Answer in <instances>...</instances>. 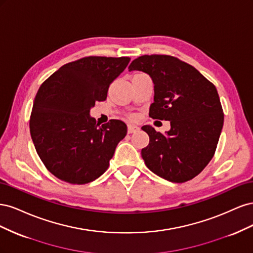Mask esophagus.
Returning <instances> with one entry per match:
<instances>
[{"label": "esophagus", "instance_id": "obj_1", "mask_svg": "<svg viewBox=\"0 0 253 253\" xmlns=\"http://www.w3.org/2000/svg\"><path fill=\"white\" fill-rule=\"evenodd\" d=\"M139 129V127L137 126H133V125H128L127 126V133L128 134H132V133H135Z\"/></svg>", "mask_w": 253, "mask_h": 253}]
</instances>
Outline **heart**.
Here are the masks:
<instances>
[{
    "label": "heart",
    "mask_w": 253,
    "mask_h": 253,
    "mask_svg": "<svg viewBox=\"0 0 253 253\" xmlns=\"http://www.w3.org/2000/svg\"><path fill=\"white\" fill-rule=\"evenodd\" d=\"M139 74H142V73H139ZM131 118L133 119V118H134V116H131Z\"/></svg>",
    "instance_id": "heart-1"
}]
</instances>
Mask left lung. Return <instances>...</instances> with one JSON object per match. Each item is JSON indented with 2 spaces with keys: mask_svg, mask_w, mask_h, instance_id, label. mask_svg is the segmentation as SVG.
<instances>
[{
  "mask_svg": "<svg viewBox=\"0 0 253 253\" xmlns=\"http://www.w3.org/2000/svg\"><path fill=\"white\" fill-rule=\"evenodd\" d=\"M128 71L151 76L154 102L149 116L171 124L167 135L151 126L141 127L150 137L141 150L145 166L172 182L194 178L214 156L224 125L216 87L195 67L169 55L140 56Z\"/></svg>",
  "mask_w": 253,
  "mask_h": 253,
  "instance_id": "left-lung-1",
  "label": "left lung"
}]
</instances>
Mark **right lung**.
Instances as JSON below:
<instances>
[{
	"label": "right lung",
	"instance_id": "1",
	"mask_svg": "<svg viewBox=\"0 0 253 253\" xmlns=\"http://www.w3.org/2000/svg\"><path fill=\"white\" fill-rule=\"evenodd\" d=\"M129 60L84 57L61 66L42 83L30 114V135L42 163L57 178L84 185L108 170L126 125L118 119L99 125L89 110L105 100Z\"/></svg>",
	"mask_w": 253,
	"mask_h": 253
}]
</instances>
